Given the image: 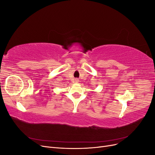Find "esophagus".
Wrapping results in <instances>:
<instances>
[{"instance_id":"1","label":"esophagus","mask_w":155,"mask_h":155,"mask_svg":"<svg viewBox=\"0 0 155 155\" xmlns=\"http://www.w3.org/2000/svg\"><path fill=\"white\" fill-rule=\"evenodd\" d=\"M76 81H78V79H76Z\"/></svg>"}]
</instances>
